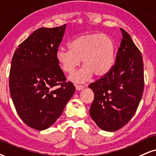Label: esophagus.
Segmentation results:
<instances>
[{
    "label": "esophagus",
    "instance_id": "obj_1",
    "mask_svg": "<svg viewBox=\"0 0 156 156\" xmlns=\"http://www.w3.org/2000/svg\"><path fill=\"white\" fill-rule=\"evenodd\" d=\"M75 87H76V89L77 90H81L84 88L83 85H80V84H75Z\"/></svg>",
    "mask_w": 156,
    "mask_h": 156
}]
</instances>
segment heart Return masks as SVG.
Returning a JSON list of instances; mask_svg holds the SVG:
<instances>
[{"mask_svg": "<svg viewBox=\"0 0 156 156\" xmlns=\"http://www.w3.org/2000/svg\"><path fill=\"white\" fill-rule=\"evenodd\" d=\"M69 49L59 48L55 58L64 72L72 74L80 66H84L72 76L75 82H85L95 74L98 77L108 74L114 64L116 45L108 36L101 33H85L69 43Z\"/></svg>", "mask_w": 156, "mask_h": 156, "instance_id": "b5f03b06", "label": "heart"}]
</instances>
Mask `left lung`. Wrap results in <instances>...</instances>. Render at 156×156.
<instances>
[{
    "label": "left lung",
    "instance_id": "left-lung-1",
    "mask_svg": "<svg viewBox=\"0 0 156 156\" xmlns=\"http://www.w3.org/2000/svg\"><path fill=\"white\" fill-rule=\"evenodd\" d=\"M122 40L110 72L89 85L94 93L90 115L101 129L115 132L132 118L144 90L143 61L131 37L121 28Z\"/></svg>",
    "mask_w": 156,
    "mask_h": 156
}]
</instances>
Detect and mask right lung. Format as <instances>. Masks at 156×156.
Here are the masks:
<instances>
[{
    "instance_id": "1",
    "label": "right lung",
    "mask_w": 156,
    "mask_h": 156,
    "mask_svg": "<svg viewBox=\"0 0 156 156\" xmlns=\"http://www.w3.org/2000/svg\"><path fill=\"white\" fill-rule=\"evenodd\" d=\"M66 27L65 24L35 30L19 45L11 61L13 105L23 122L40 131L54 124L75 92L55 58Z\"/></svg>"
}]
</instances>
